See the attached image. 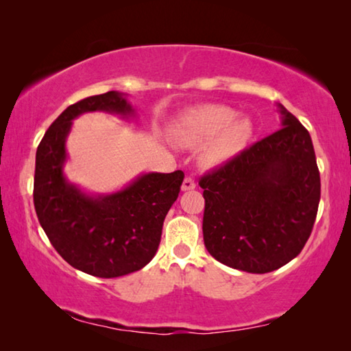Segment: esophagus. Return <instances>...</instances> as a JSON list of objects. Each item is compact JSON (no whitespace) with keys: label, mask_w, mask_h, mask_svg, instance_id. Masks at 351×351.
<instances>
[{"label":"esophagus","mask_w":351,"mask_h":351,"mask_svg":"<svg viewBox=\"0 0 351 351\" xmlns=\"http://www.w3.org/2000/svg\"><path fill=\"white\" fill-rule=\"evenodd\" d=\"M195 187H197V182H195V180L193 178H190V176H187V178H184V181H182V190L184 192H187V190H193Z\"/></svg>","instance_id":"obj_1"}]
</instances>
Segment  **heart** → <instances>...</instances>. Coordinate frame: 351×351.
I'll return each mask as SVG.
<instances>
[{
    "instance_id": "b5f03b06",
    "label": "heart",
    "mask_w": 351,
    "mask_h": 351,
    "mask_svg": "<svg viewBox=\"0 0 351 351\" xmlns=\"http://www.w3.org/2000/svg\"><path fill=\"white\" fill-rule=\"evenodd\" d=\"M224 105H206L190 110L176 125V138L187 147L206 145L201 161L206 167H218L232 161L251 142L254 125L249 117Z\"/></svg>"
}]
</instances>
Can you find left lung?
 I'll return each instance as SVG.
<instances>
[{
	"label": "left lung",
	"mask_w": 351,
	"mask_h": 351,
	"mask_svg": "<svg viewBox=\"0 0 351 351\" xmlns=\"http://www.w3.org/2000/svg\"><path fill=\"white\" fill-rule=\"evenodd\" d=\"M278 111L280 130L199 180L206 249L219 263L252 274L300 254L320 199L311 136L280 104Z\"/></svg>",
	"instance_id": "1"
}]
</instances>
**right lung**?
<instances>
[{
	"instance_id": "obj_1",
	"label": "right lung",
	"mask_w": 351,
	"mask_h": 351,
	"mask_svg": "<svg viewBox=\"0 0 351 351\" xmlns=\"http://www.w3.org/2000/svg\"><path fill=\"white\" fill-rule=\"evenodd\" d=\"M90 111L134 116L123 94L108 91L69 105L37 148L34 206L56 251L73 268L112 278L139 271L161 241L162 224L180 195L184 173H145L116 193L91 197L63 175L73 121Z\"/></svg>"
}]
</instances>
